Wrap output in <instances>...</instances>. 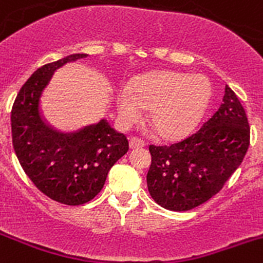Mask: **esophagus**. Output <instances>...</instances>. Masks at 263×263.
I'll use <instances>...</instances> for the list:
<instances>
[{
  "mask_svg": "<svg viewBox=\"0 0 263 263\" xmlns=\"http://www.w3.org/2000/svg\"><path fill=\"white\" fill-rule=\"evenodd\" d=\"M142 146H145L144 140L139 139V137L136 136L129 137V147H131V149H136V147H142Z\"/></svg>",
  "mask_w": 263,
  "mask_h": 263,
  "instance_id": "esophagus-1",
  "label": "esophagus"
}]
</instances>
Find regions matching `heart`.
<instances>
[{
    "label": "heart",
    "instance_id": "1",
    "mask_svg": "<svg viewBox=\"0 0 263 263\" xmlns=\"http://www.w3.org/2000/svg\"><path fill=\"white\" fill-rule=\"evenodd\" d=\"M211 83L205 76L160 70L137 78L128 88H121L116 104L124 123L141 117L149 108L147 121L160 137L180 139L193 131L207 109Z\"/></svg>",
    "mask_w": 263,
    "mask_h": 263
}]
</instances>
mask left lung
<instances>
[{"instance_id":"left-lung-1","label":"left lung","mask_w":263,"mask_h":263,"mask_svg":"<svg viewBox=\"0 0 263 263\" xmlns=\"http://www.w3.org/2000/svg\"><path fill=\"white\" fill-rule=\"evenodd\" d=\"M249 135L246 110L226 86L220 108L198 131L171 145L149 146L146 181L152 198L177 212L207 202L243 162Z\"/></svg>"}]
</instances>
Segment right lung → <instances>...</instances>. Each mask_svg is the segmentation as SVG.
<instances>
[{"label": "right lung", "mask_w": 263, "mask_h": 263, "mask_svg": "<svg viewBox=\"0 0 263 263\" xmlns=\"http://www.w3.org/2000/svg\"><path fill=\"white\" fill-rule=\"evenodd\" d=\"M86 56L73 53L38 68L20 88L11 109L12 145L25 175L45 195L67 205L92 200L109 170L128 152L127 137L105 119L59 132L41 116V96L55 70Z\"/></svg>", "instance_id": "add662e5"}]
</instances>
